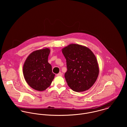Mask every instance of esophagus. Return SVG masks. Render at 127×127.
Here are the masks:
<instances>
[{"label":"esophagus","instance_id":"esophagus-1","mask_svg":"<svg viewBox=\"0 0 127 127\" xmlns=\"http://www.w3.org/2000/svg\"><path fill=\"white\" fill-rule=\"evenodd\" d=\"M57 76H62V72H60L59 73L57 74Z\"/></svg>","mask_w":127,"mask_h":127}]
</instances>
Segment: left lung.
Wrapping results in <instances>:
<instances>
[{"mask_svg":"<svg viewBox=\"0 0 127 127\" xmlns=\"http://www.w3.org/2000/svg\"><path fill=\"white\" fill-rule=\"evenodd\" d=\"M66 61L64 77L68 86L76 92L89 90L96 81L99 67L91 50L79 44H71L62 49Z\"/></svg>","mask_w":127,"mask_h":127,"instance_id":"1","label":"left lung"}]
</instances>
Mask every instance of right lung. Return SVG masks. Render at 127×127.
Wrapping results in <instances>:
<instances>
[{"instance_id":"right-lung-1","label":"right lung","mask_w":127,"mask_h":127,"mask_svg":"<svg viewBox=\"0 0 127 127\" xmlns=\"http://www.w3.org/2000/svg\"><path fill=\"white\" fill-rule=\"evenodd\" d=\"M50 52L48 48L35 51L29 55L24 63V78L27 84L36 91L45 90L54 78L52 66L48 62Z\"/></svg>"}]
</instances>
